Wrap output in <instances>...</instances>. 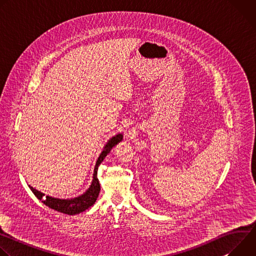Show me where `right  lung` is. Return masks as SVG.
I'll list each match as a JSON object with an SVG mask.
<instances>
[{"mask_svg": "<svg viewBox=\"0 0 256 256\" xmlns=\"http://www.w3.org/2000/svg\"><path fill=\"white\" fill-rule=\"evenodd\" d=\"M122 140V134H116V136H114L110 140H108L107 144L104 147L102 153L100 154V156L96 162L92 184L84 194H82L78 198H72V200H60V198H50V196L44 198V194L42 192L34 190L30 186H29V188L34 194V196L38 200H40L46 206H48V208H50L54 210H58L60 212H64L66 214H76L86 210L88 208H90L91 206L94 204V202H96V200L98 198L99 192H100V184H99V180L97 178L98 167L101 164V162L103 161V159L107 156V154L110 153L112 149Z\"/></svg>", "mask_w": 256, "mask_h": 256, "instance_id": "add662e5", "label": "right lung"}]
</instances>
